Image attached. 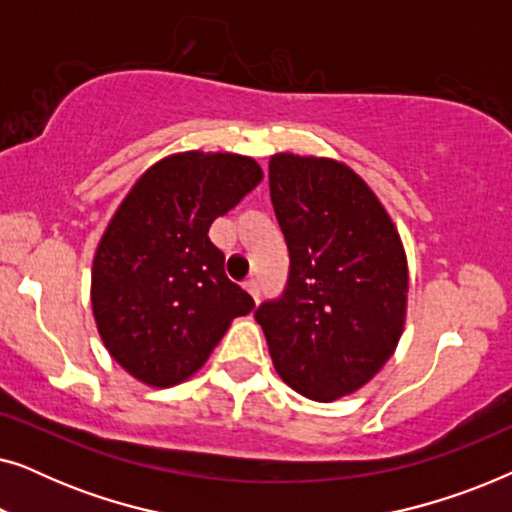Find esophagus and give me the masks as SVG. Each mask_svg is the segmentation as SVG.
Here are the masks:
<instances>
[{
    "mask_svg": "<svg viewBox=\"0 0 512 512\" xmlns=\"http://www.w3.org/2000/svg\"><path fill=\"white\" fill-rule=\"evenodd\" d=\"M244 289H247V291H249V296L254 298L256 303H258V296H261V291H258V282H256V279H249V282L244 284Z\"/></svg>",
    "mask_w": 512,
    "mask_h": 512,
    "instance_id": "obj_1",
    "label": "esophagus"
}]
</instances>
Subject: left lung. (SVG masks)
I'll return each mask as SVG.
<instances>
[{
  "instance_id": "left-lung-1",
  "label": "left lung",
  "mask_w": 512,
  "mask_h": 512,
  "mask_svg": "<svg viewBox=\"0 0 512 512\" xmlns=\"http://www.w3.org/2000/svg\"><path fill=\"white\" fill-rule=\"evenodd\" d=\"M270 200L289 247V282L254 317L279 377L331 403L373 380L401 340V237L366 181L331 158L272 156Z\"/></svg>"
}]
</instances>
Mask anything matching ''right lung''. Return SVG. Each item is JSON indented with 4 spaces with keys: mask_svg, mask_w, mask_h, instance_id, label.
I'll use <instances>...</instances> for the list:
<instances>
[{
    "mask_svg": "<svg viewBox=\"0 0 512 512\" xmlns=\"http://www.w3.org/2000/svg\"><path fill=\"white\" fill-rule=\"evenodd\" d=\"M254 158L174 153L149 167L109 221L93 261V314L109 354L151 387L202 368L254 298L209 240L216 216L261 184Z\"/></svg>",
    "mask_w": 512,
    "mask_h": 512,
    "instance_id": "add662e5",
    "label": "right lung"
}]
</instances>
